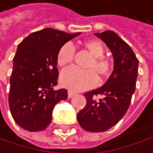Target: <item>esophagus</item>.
<instances>
[{"mask_svg": "<svg viewBox=\"0 0 153 153\" xmlns=\"http://www.w3.org/2000/svg\"><path fill=\"white\" fill-rule=\"evenodd\" d=\"M75 94H76L75 92H73V91H68V97H69V98H72Z\"/></svg>", "mask_w": 153, "mask_h": 153, "instance_id": "34e87169", "label": "esophagus"}]
</instances>
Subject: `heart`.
Wrapping results in <instances>:
<instances>
[{"label":"heart","instance_id":"obj_1","mask_svg":"<svg viewBox=\"0 0 153 153\" xmlns=\"http://www.w3.org/2000/svg\"><path fill=\"white\" fill-rule=\"evenodd\" d=\"M82 45L92 56L87 64L89 70H80L70 68L62 71L60 76L61 84L74 91H80L91 89L98 83V76L101 79L107 78L112 70L110 60L105 57L104 45L98 39H89L83 41ZM74 58V49L70 44H64L57 52L56 62L61 68L70 65Z\"/></svg>","mask_w":153,"mask_h":153}]
</instances>
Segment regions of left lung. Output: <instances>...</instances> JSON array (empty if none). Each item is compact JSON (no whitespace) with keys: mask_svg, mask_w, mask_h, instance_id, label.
Here are the masks:
<instances>
[{"mask_svg":"<svg viewBox=\"0 0 153 153\" xmlns=\"http://www.w3.org/2000/svg\"><path fill=\"white\" fill-rule=\"evenodd\" d=\"M95 35L111 50L114 70L101 88L84 93L87 103L77 119L84 130L98 133L113 127L126 113L135 91L139 61L129 45L114 31ZM98 95L103 98L97 100Z\"/></svg>","mask_w":153,"mask_h":153,"instance_id":"obj_1","label":"left lung"}]
</instances>
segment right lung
<instances>
[{"instance_id": "obj_1", "label": "right lung", "mask_w": 153, "mask_h": 153, "mask_svg": "<svg viewBox=\"0 0 153 153\" xmlns=\"http://www.w3.org/2000/svg\"><path fill=\"white\" fill-rule=\"evenodd\" d=\"M80 33L53 28L31 33L19 45L10 79L9 106L14 121L29 132L45 130L54 106L68 98L66 89L54 91L59 71L58 50Z\"/></svg>"}]
</instances>
